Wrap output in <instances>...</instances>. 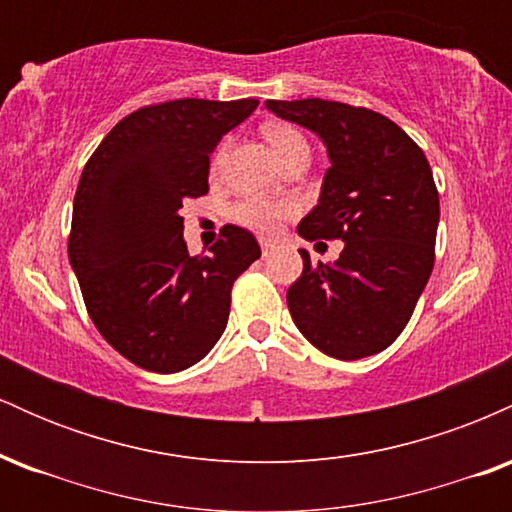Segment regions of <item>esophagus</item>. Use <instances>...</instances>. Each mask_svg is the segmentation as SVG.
<instances>
[{
	"label": "esophagus",
	"instance_id": "34e87169",
	"mask_svg": "<svg viewBox=\"0 0 512 512\" xmlns=\"http://www.w3.org/2000/svg\"><path fill=\"white\" fill-rule=\"evenodd\" d=\"M272 248H274L272 243H267V240H262V255H264V257L269 255V250H272Z\"/></svg>",
	"mask_w": 512,
	"mask_h": 512
}]
</instances>
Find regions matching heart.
<instances>
[{"label":"heart","instance_id":"heart-1","mask_svg":"<svg viewBox=\"0 0 512 512\" xmlns=\"http://www.w3.org/2000/svg\"><path fill=\"white\" fill-rule=\"evenodd\" d=\"M264 137H267L269 146L279 161L289 158L298 151H308V142L296 127L291 125H267L264 127ZM293 214V207L289 202H267V199H245L233 209V219H236L243 228L260 233V236H276L284 226V221Z\"/></svg>","mask_w":512,"mask_h":512}]
</instances>
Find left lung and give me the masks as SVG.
Masks as SVG:
<instances>
[{
    "label": "left lung",
    "instance_id": "left-lung-1",
    "mask_svg": "<svg viewBox=\"0 0 512 512\" xmlns=\"http://www.w3.org/2000/svg\"><path fill=\"white\" fill-rule=\"evenodd\" d=\"M264 108L320 137L330 168L298 223L305 240L342 238L339 260L310 264L286 291L296 327L342 361L380 354L407 327L433 269L440 202L431 166L385 115L303 98Z\"/></svg>",
    "mask_w": 512,
    "mask_h": 512
}]
</instances>
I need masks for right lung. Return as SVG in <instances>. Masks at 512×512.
Instances as JSON below:
<instances>
[{"label":"right lung","instance_id":"right-lung-1","mask_svg":"<svg viewBox=\"0 0 512 512\" xmlns=\"http://www.w3.org/2000/svg\"><path fill=\"white\" fill-rule=\"evenodd\" d=\"M257 103L149 105L117 122L81 173L69 264L93 325L139 368L178 373L202 361L226 330L233 281L260 257L238 226L192 257L180 216L185 199L209 192L216 144Z\"/></svg>","mask_w":512,"mask_h":512}]
</instances>
